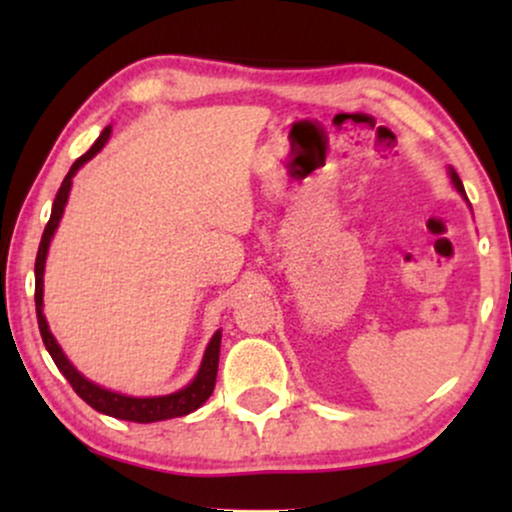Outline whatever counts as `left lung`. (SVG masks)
Listing matches in <instances>:
<instances>
[{
  "mask_svg": "<svg viewBox=\"0 0 512 512\" xmlns=\"http://www.w3.org/2000/svg\"><path fill=\"white\" fill-rule=\"evenodd\" d=\"M450 178H452V185L457 187V192H460V195H464V185H462V180H460V175L455 173V170L450 168ZM464 199H467V195H464Z\"/></svg>",
  "mask_w": 512,
  "mask_h": 512,
  "instance_id": "8db88e82",
  "label": "left lung"
}]
</instances>
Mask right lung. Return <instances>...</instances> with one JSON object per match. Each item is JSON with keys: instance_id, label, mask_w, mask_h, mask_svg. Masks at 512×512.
<instances>
[{"instance_id": "add662e5", "label": "right lung", "mask_w": 512, "mask_h": 512, "mask_svg": "<svg viewBox=\"0 0 512 512\" xmlns=\"http://www.w3.org/2000/svg\"><path fill=\"white\" fill-rule=\"evenodd\" d=\"M110 132L113 127H105L101 132V137L96 139V144L86 151L84 156L76 158L74 166L69 168L67 178L62 180V187L57 190L55 202H52V214L48 226L43 231V240H40L38 248V257H35V313H38V327H40V337H43L45 349L50 351L52 361L55 366L60 368V373L69 380V385L74 387V392L79 395L88 407H93L101 414L115 416V419H125V421H134V424H151V421H166V419H175V416H185L190 411H195L207 402L211 392H214L216 385V370H219V351H221V330L211 337V342L204 351L202 366H199L197 378L192 380L190 385L182 387V390L173 392V395H163V397H127L120 395V392L105 390V387L91 383V380L84 378V375L76 370L69 358L64 356V351L57 344V339L52 337L48 320L43 315V272H45V257H48V248L50 240L55 236L57 226H60L64 204L69 199V190H72V178L76 175V170L84 166L86 161H91L98 151L103 149L105 142H108Z\"/></svg>"}]
</instances>
